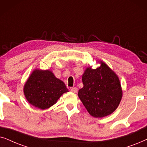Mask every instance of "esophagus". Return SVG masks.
Masks as SVG:
<instances>
[{
  "label": "esophagus",
  "mask_w": 147,
  "mask_h": 147,
  "mask_svg": "<svg viewBox=\"0 0 147 147\" xmlns=\"http://www.w3.org/2000/svg\"><path fill=\"white\" fill-rule=\"evenodd\" d=\"M78 91V89L77 87H72L71 89H70V91L72 92V93H76Z\"/></svg>",
  "instance_id": "34e87169"
}]
</instances>
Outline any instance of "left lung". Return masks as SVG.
Instances as JSON below:
<instances>
[{
  "label": "left lung",
  "mask_w": 147,
  "mask_h": 147,
  "mask_svg": "<svg viewBox=\"0 0 147 147\" xmlns=\"http://www.w3.org/2000/svg\"><path fill=\"white\" fill-rule=\"evenodd\" d=\"M95 69L87 67L82 81L83 87L78 96L91 116L103 118L117 109L122 97L120 79L104 62Z\"/></svg>",
  "instance_id": "8db88e82"
}]
</instances>
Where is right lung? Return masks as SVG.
Instances as JSON below:
<instances>
[{
    "label": "right lung",
    "instance_id": "right-lung-1",
    "mask_svg": "<svg viewBox=\"0 0 147 147\" xmlns=\"http://www.w3.org/2000/svg\"><path fill=\"white\" fill-rule=\"evenodd\" d=\"M63 81L50 70L35 69L25 82L23 92L27 101L40 109L50 108L68 92Z\"/></svg>",
    "mask_w": 147,
    "mask_h": 147
}]
</instances>
